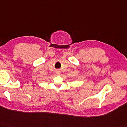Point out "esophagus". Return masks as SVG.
<instances>
[{
    "mask_svg": "<svg viewBox=\"0 0 127 127\" xmlns=\"http://www.w3.org/2000/svg\"><path fill=\"white\" fill-rule=\"evenodd\" d=\"M56 73H57V75H60V72L58 71H56Z\"/></svg>",
    "mask_w": 127,
    "mask_h": 127,
    "instance_id": "obj_1",
    "label": "esophagus"
}]
</instances>
